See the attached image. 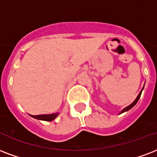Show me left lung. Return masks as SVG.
Segmentation results:
<instances>
[{
    "label": "left lung",
    "instance_id": "obj_1",
    "mask_svg": "<svg viewBox=\"0 0 157 157\" xmlns=\"http://www.w3.org/2000/svg\"><path fill=\"white\" fill-rule=\"evenodd\" d=\"M142 90H143V88H142ZM142 90H141V91H140L139 94H138V95H137V99H136V100H135L134 101H133V102L132 103L131 105H128V107H126V108H125V109H123V110L121 111V113H124V112H125V111H128V110H129V109H132V108L133 107V106H134V105H136V104H137V101H138V100H139L140 96H141V94H142Z\"/></svg>",
    "mask_w": 157,
    "mask_h": 157
}]
</instances>
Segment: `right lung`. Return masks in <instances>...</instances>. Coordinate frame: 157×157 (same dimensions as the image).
<instances>
[{"label": "right lung", "instance_id": "add662e5", "mask_svg": "<svg viewBox=\"0 0 157 157\" xmlns=\"http://www.w3.org/2000/svg\"><path fill=\"white\" fill-rule=\"evenodd\" d=\"M57 115L58 113H52V114H44V115H32V117L44 121H52Z\"/></svg>", "mask_w": 157, "mask_h": 157}]
</instances>
